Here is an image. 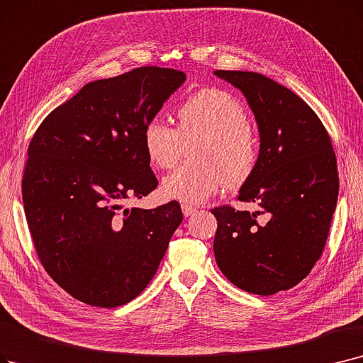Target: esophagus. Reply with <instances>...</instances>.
<instances>
[{"label":"esophagus","instance_id":"1","mask_svg":"<svg viewBox=\"0 0 363 363\" xmlns=\"http://www.w3.org/2000/svg\"><path fill=\"white\" fill-rule=\"evenodd\" d=\"M181 209H182V213H184V216H191V215H193V213L197 211L194 206H191V204H185V203H182Z\"/></svg>","mask_w":363,"mask_h":363}]
</instances>
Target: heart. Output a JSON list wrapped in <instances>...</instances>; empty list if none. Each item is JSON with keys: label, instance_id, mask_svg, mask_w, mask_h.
Returning <instances> with one entry per match:
<instances>
[{"label": "heart", "instance_id": "heart-1", "mask_svg": "<svg viewBox=\"0 0 363 363\" xmlns=\"http://www.w3.org/2000/svg\"><path fill=\"white\" fill-rule=\"evenodd\" d=\"M178 128L154 117L143 130L150 163L175 166L185 152L191 162L163 179L162 194L185 204H200L227 188L242 186L254 173L259 147L245 105L233 93L208 87L186 96L178 106Z\"/></svg>", "mask_w": 363, "mask_h": 363}]
</instances>
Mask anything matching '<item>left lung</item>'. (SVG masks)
Instances as JSON below:
<instances>
[{"label":"left lung","instance_id":"left-lung-1","mask_svg":"<svg viewBox=\"0 0 363 363\" xmlns=\"http://www.w3.org/2000/svg\"><path fill=\"white\" fill-rule=\"evenodd\" d=\"M213 74L243 93L259 132L257 167L238 197L259 211L212 209L215 259L233 285L273 295L298 285L322 255L338 199L335 152L319 117L285 86L258 72Z\"/></svg>","mask_w":363,"mask_h":363}]
</instances>
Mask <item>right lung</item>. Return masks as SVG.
I'll use <instances>...</instances> for the list:
<instances>
[{
    "label": "right lung",
    "instance_id": "1",
    "mask_svg": "<svg viewBox=\"0 0 363 363\" xmlns=\"http://www.w3.org/2000/svg\"><path fill=\"white\" fill-rule=\"evenodd\" d=\"M185 80L177 69L143 67L91 82L30 140L22 199L38 258L89 306L113 308L136 298L182 223L178 201L123 212L120 201L159 185L143 130Z\"/></svg>",
    "mask_w": 363,
    "mask_h": 363
}]
</instances>
